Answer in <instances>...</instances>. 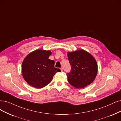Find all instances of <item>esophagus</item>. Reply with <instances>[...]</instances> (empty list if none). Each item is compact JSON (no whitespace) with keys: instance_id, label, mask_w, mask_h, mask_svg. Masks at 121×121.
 Returning a JSON list of instances; mask_svg holds the SVG:
<instances>
[{"instance_id":"1","label":"esophagus","mask_w":121,"mask_h":121,"mask_svg":"<svg viewBox=\"0 0 121 121\" xmlns=\"http://www.w3.org/2000/svg\"><path fill=\"white\" fill-rule=\"evenodd\" d=\"M60 69H61V70L62 72V71H63V68H60Z\"/></svg>"}]
</instances>
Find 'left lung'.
<instances>
[{
    "mask_svg": "<svg viewBox=\"0 0 121 121\" xmlns=\"http://www.w3.org/2000/svg\"><path fill=\"white\" fill-rule=\"evenodd\" d=\"M71 65L67 73L68 82L76 88H83L95 80L98 71L97 62L90 54L84 50L68 53Z\"/></svg>",
    "mask_w": 121,
    "mask_h": 121,
    "instance_id": "1",
    "label": "left lung"
}]
</instances>
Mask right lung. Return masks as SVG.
Listing matches in <instances>:
<instances>
[{"label":"right lung","mask_w":121,"mask_h":121,"mask_svg":"<svg viewBox=\"0 0 121 121\" xmlns=\"http://www.w3.org/2000/svg\"><path fill=\"white\" fill-rule=\"evenodd\" d=\"M50 51L36 50L31 52L24 59L22 73L24 79L30 86L36 88L46 86L53 77L60 69L54 67L55 62L49 59Z\"/></svg>","instance_id":"add662e5"}]
</instances>
